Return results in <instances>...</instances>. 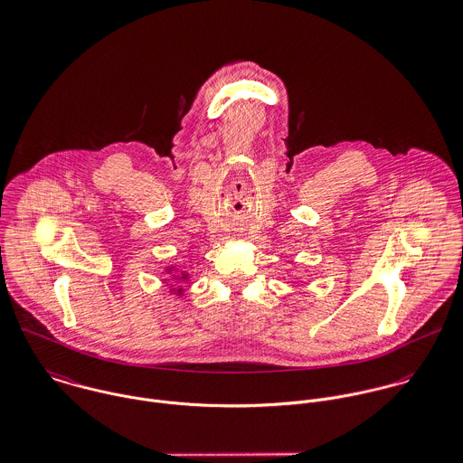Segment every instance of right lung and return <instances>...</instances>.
I'll return each mask as SVG.
<instances>
[{
  "instance_id": "add662e5",
  "label": "right lung",
  "mask_w": 463,
  "mask_h": 463,
  "mask_svg": "<svg viewBox=\"0 0 463 463\" xmlns=\"http://www.w3.org/2000/svg\"><path fill=\"white\" fill-rule=\"evenodd\" d=\"M164 272L171 274V279L175 281V285L169 287V292L178 296V298L184 296L185 294V283L191 279V274L187 270H182L178 265H167L164 269ZM165 281H167V278H165Z\"/></svg>"
}]
</instances>
